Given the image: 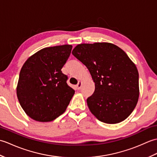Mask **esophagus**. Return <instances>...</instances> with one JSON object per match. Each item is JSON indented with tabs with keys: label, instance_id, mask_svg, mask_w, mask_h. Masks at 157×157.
Returning <instances> with one entry per match:
<instances>
[{
	"label": "esophagus",
	"instance_id": "obj_1",
	"mask_svg": "<svg viewBox=\"0 0 157 157\" xmlns=\"http://www.w3.org/2000/svg\"><path fill=\"white\" fill-rule=\"evenodd\" d=\"M81 87H82V82L79 81V82H78V84L76 85L75 88H76V89H77V90H79V89L81 88Z\"/></svg>",
	"mask_w": 157,
	"mask_h": 157
}]
</instances>
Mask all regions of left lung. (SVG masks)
<instances>
[{
	"label": "left lung",
	"instance_id": "left-lung-1",
	"mask_svg": "<svg viewBox=\"0 0 157 157\" xmlns=\"http://www.w3.org/2000/svg\"><path fill=\"white\" fill-rule=\"evenodd\" d=\"M72 54L88 68L95 83L94 93L87 98L90 111L109 124L125 120L139 98V74L134 63L111 43L78 44Z\"/></svg>",
	"mask_w": 157,
	"mask_h": 157
}]
</instances>
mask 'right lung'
Returning a JSON list of instances; mask_svg holds the SVG:
<instances>
[{
  "label": "right lung",
  "mask_w": 157,
  "mask_h": 157,
  "mask_svg": "<svg viewBox=\"0 0 157 157\" xmlns=\"http://www.w3.org/2000/svg\"><path fill=\"white\" fill-rule=\"evenodd\" d=\"M71 45L43 48L30 56L19 73L17 95L29 117L47 122L65 111L75 90L67 84L61 69L67 61Z\"/></svg>",
  "instance_id": "right-lung-1"
}]
</instances>
